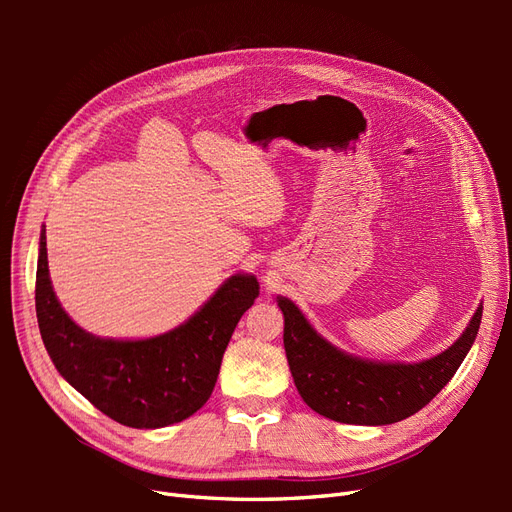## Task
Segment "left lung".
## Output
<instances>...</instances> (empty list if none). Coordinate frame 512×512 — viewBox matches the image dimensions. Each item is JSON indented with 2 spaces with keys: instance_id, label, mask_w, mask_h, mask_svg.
Instances as JSON below:
<instances>
[{
  "instance_id": "obj_1",
  "label": "left lung",
  "mask_w": 512,
  "mask_h": 512,
  "mask_svg": "<svg viewBox=\"0 0 512 512\" xmlns=\"http://www.w3.org/2000/svg\"><path fill=\"white\" fill-rule=\"evenodd\" d=\"M284 314V348L299 395L314 412L348 425H391L436 397L470 352L483 305L444 352L418 363H378L342 352L314 331L301 309L277 297Z\"/></svg>"
}]
</instances>
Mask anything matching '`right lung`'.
<instances>
[{"mask_svg":"<svg viewBox=\"0 0 512 512\" xmlns=\"http://www.w3.org/2000/svg\"><path fill=\"white\" fill-rule=\"evenodd\" d=\"M254 275L237 273L177 329L149 339H104L81 329L57 301L40 232L36 316L46 352L76 391L113 421L158 429L192 416L218 382L224 350L258 297Z\"/></svg>","mask_w":512,"mask_h":512,"instance_id":"right-lung-1","label":"right lung"}]
</instances>
